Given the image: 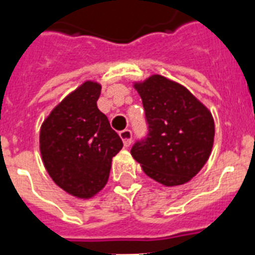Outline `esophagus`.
<instances>
[{
  "instance_id": "34e87169",
  "label": "esophagus",
  "mask_w": 255,
  "mask_h": 255,
  "mask_svg": "<svg viewBox=\"0 0 255 255\" xmlns=\"http://www.w3.org/2000/svg\"><path fill=\"white\" fill-rule=\"evenodd\" d=\"M119 136L123 140L124 146H129L132 142V131L131 129H123V131L119 132Z\"/></svg>"
}]
</instances>
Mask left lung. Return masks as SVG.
Returning <instances> with one entry per match:
<instances>
[{
  "label": "left lung",
  "mask_w": 255,
  "mask_h": 255,
  "mask_svg": "<svg viewBox=\"0 0 255 255\" xmlns=\"http://www.w3.org/2000/svg\"><path fill=\"white\" fill-rule=\"evenodd\" d=\"M148 124L146 137L131 154L148 177L179 186L200 171L212 150L215 123L210 110L182 85L160 74L134 84Z\"/></svg>",
  "instance_id": "obj_1"
}]
</instances>
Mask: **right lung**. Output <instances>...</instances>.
Listing matches in <instances>:
<instances>
[{
  "instance_id": "obj_1",
  "label": "right lung",
  "mask_w": 255,
  "mask_h": 255,
  "mask_svg": "<svg viewBox=\"0 0 255 255\" xmlns=\"http://www.w3.org/2000/svg\"><path fill=\"white\" fill-rule=\"evenodd\" d=\"M101 85L86 81L52 110L40 128L41 160L56 185L89 199L109 181L113 157L123 146L97 107Z\"/></svg>"
}]
</instances>
